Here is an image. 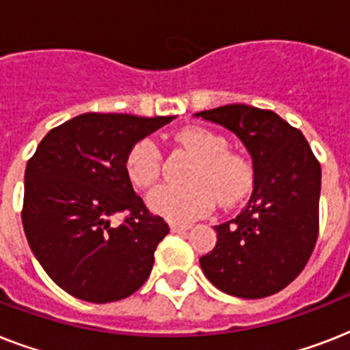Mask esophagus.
I'll list each match as a JSON object with an SVG mask.
<instances>
[{
  "mask_svg": "<svg viewBox=\"0 0 350 350\" xmlns=\"http://www.w3.org/2000/svg\"><path fill=\"white\" fill-rule=\"evenodd\" d=\"M189 229H191V225L189 224H178V221H172V224H170V230H172V232H183V230Z\"/></svg>",
  "mask_w": 350,
  "mask_h": 350,
  "instance_id": "34e87169",
  "label": "esophagus"
}]
</instances>
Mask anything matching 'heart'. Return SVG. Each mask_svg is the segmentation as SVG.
<instances>
[{
  "mask_svg": "<svg viewBox=\"0 0 350 350\" xmlns=\"http://www.w3.org/2000/svg\"><path fill=\"white\" fill-rule=\"evenodd\" d=\"M181 147L196 156L185 187H159L148 196V207L169 219L187 221L208 213L218 200L221 207H232L252 187V169L247 159L229 150V143L216 132L191 126L176 136ZM125 172L134 187L147 191L161 176L158 145L143 137L134 143L125 158Z\"/></svg>",
  "mask_w": 350,
  "mask_h": 350,
  "instance_id": "obj_1",
  "label": "heart"
}]
</instances>
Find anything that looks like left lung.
I'll use <instances>...</instances> for the list:
<instances>
[{
	"label": "left lung",
	"mask_w": 350,
	"mask_h": 350,
	"mask_svg": "<svg viewBox=\"0 0 350 350\" xmlns=\"http://www.w3.org/2000/svg\"><path fill=\"white\" fill-rule=\"evenodd\" d=\"M196 116L232 131L254 165V191L241 213L216 225L200 258L213 285L238 298L280 293L304 271L320 232L321 165L299 129L276 112L225 105Z\"/></svg>",
	"instance_id": "8db88e82"
}]
</instances>
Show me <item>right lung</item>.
<instances>
[{"label": "right lung", "instance_id": "right-lung-1", "mask_svg": "<svg viewBox=\"0 0 350 350\" xmlns=\"http://www.w3.org/2000/svg\"><path fill=\"white\" fill-rule=\"evenodd\" d=\"M170 121L87 112L54 126L29 159L25 236L43 271L74 298L109 304L147 282L169 225L134 192L125 158ZM114 213L124 214L120 226Z\"/></svg>", "mask_w": 350, "mask_h": 350}]
</instances>
